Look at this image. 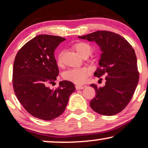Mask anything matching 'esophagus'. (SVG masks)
I'll return each mask as SVG.
<instances>
[{
    "instance_id": "1",
    "label": "esophagus",
    "mask_w": 148,
    "mask_h": 148,
    "mask_svg": "<svg viewBox=\"0 0 148 148\" xmlns=\"http://www.w3.org/2000/svg\"><path fill=\"white\" fill-rule=\"evenodd\" d=\"M75 88L77 90H79V89H83L84 88V86H82V85H76L75 86Z\"/></svg>"
}]
</instances>
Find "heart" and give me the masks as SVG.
<instances>
[{"mask_svg": "<svg viewBox=\"0 0 148 148\" xmlns=\"http://www.w3.org/2000/svg\"><path fill=\"white\" fill-rule=\"evenodd\" d=\"M73 48L77 51L81 57H88L92 51V47L89 44L84 42H78L73 45ZM57 64L58 66H62L63 64L62 53H60L57 57ZM90 73V70L86 67L82 68L71 69L65 71L63 74L64 79L69 80L75 84H82L86 79V77Z\"/></svg>", "mask_w": 148, "mask_h": 148, "instance_id": "obj_1", "label": "heart"}]
</instances>
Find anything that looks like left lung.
<instances>
[{
  "instance_id": "8db88e82",
  "label": "left lung",
  "mask_w": 148,
  "mask_h": 148,
  "mask_svg": "<svg viewBox=\"0 0 148 148\" xmlns=\"http://www.w3.org/2000/svg\"><path fill=\"white\" fill-rule=\"evenodd\" d=\"M78 38L95 42L102 51L94 75H106V83L103 87L90 85L96 92L90 102L91 108L102 115H114L126 107L137 86L139 73L134 50L124 38L108 31Z\"/></svg>"
}]
</instances>
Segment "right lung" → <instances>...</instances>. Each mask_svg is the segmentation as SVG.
Here are the masks:
<instances>
[{
	"label": "right lung",
	"mask_w": 148,
	"mask_h": 148,
	"mask_svg": "<svg viewBox=\"0 0 148 148\" xmlns=\"http://www.w3.org/2000/svg\"><path fill=\"white\" fill-rule=\"evenodd\" d=\"M65 38L39 35L25 44L16 54L13 67V87L24 108L34 117L50 121L64 112L73 83L60 82L56 89L49 84L57 79L59 70L54 51Z\"/></svg>",
	"instance_id": "1"
}]
</instances>
